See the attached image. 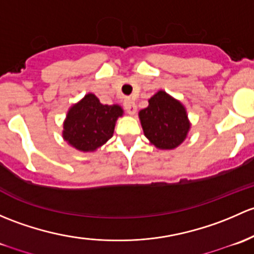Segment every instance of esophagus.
I'll use <instances>...</instances> for the list:
<instances>
[{"label": "esophagus", "mask_w": 254, "mask_h": 254, "mask_svg": "<svg viewBox=\"0 0 254 254\" xmlns=\"http://www.w3.org/2000/svg\"><path fill=\"white\" fill-rule=\"evenodd\" d=\"M124 105H125V109H126V111L129 115H134L135 112H137V106H135L134 101H132L130 99H127V100H125Z\"/></svg>", "instance_id": "34e87169"}]
</instances>
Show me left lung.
I'll return each instance as SVG.
<instances>
[{
  "instance_id": "1",
  "label": "left lung",
  "mask_w": 254,
  "mask_h": 254,
  "mask_svg": "<svg viewBox=\"0 0 254 254\" xmlns=\"http://www.w3.org/2000/svg\"><path fill=\"white\" fill-rule=\"evenodd\" d=\"M148 101V108L139 111L144 135L159 149L177 148L187 138L190 128L186 108L164 90H159Z\"/></svg>"
}]
</instances>
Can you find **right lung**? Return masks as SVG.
Instances as JSON below:
<instances>
[{
	"mask_svg": "<svg viewBox=\"0 0 254 254\" xmlns=\"http://www.w3.org/2000/svg\"><path fill=\"white\" fill-rule=\"evenodd\" d=\"M122 115L124 110L120 105H103L94 94L89 93L70 106L62 137L77 150L94 151L112 137L117 119Z\"/></svg>",
	"mask_w": 254,
	"mask_h": 254,
	"instance_id": "obj_1",
	"label": "right lung"
}]
</instances>
